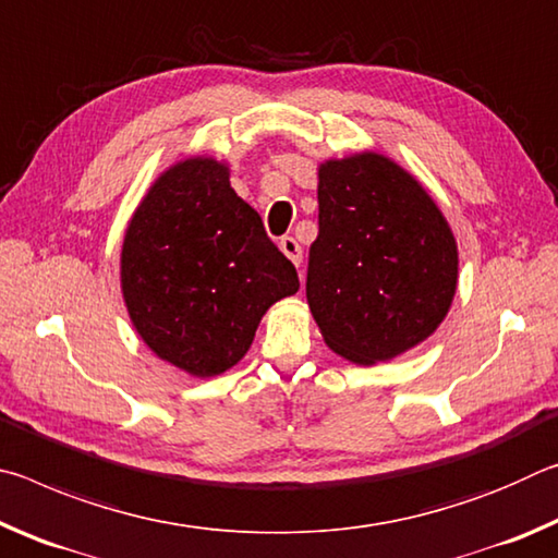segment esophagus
<instances>
[{
    "label": "esophagus",
    "instance_id": "1",
    "mask_svg": "<svg viewBox=\"0 0 558 558\" xmlns=\"http://www.w3.org/2000/svg\"><path fill=\"white\" fill-rule=\"evenodd\" d=\"M280 251L290 258L292 266H300L302 263V248H300V243L292 239V235H286V239L280 241Z\"/></svg>",
    "mask_w": 558,
    "mask_h": 558
}]
</instances>
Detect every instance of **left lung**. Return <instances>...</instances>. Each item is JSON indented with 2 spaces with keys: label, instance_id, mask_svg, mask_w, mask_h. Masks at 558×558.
<instances>
[{
  "label": "left lung",
  "instance_id": "left-lung-1",
  "mask_svg": "<svg viewBox=\"0 0 558 558\" xmlns=\"http://www.w3.org/2000/svg\"><path fill=\"white\" fill-rule=\"evenodd\" d=\"M307 305L325 344L372 366L436 332L458 290V243L418 179L379 153L317 169Z\"/></svg>",
  "mask_w": 558,
  "mask_h": 558
}]
</instances>
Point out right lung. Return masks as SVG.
Masks as SVG:
<instances>
[{"instance_id":"obj_1","label":"right lung","mask_w":558,"mask_h":558,"mask_svg":"<svg viewBox=\"0 0 558 558\" xmlns=\"http://www.w3.org/2000/svg\"><path fill=\"white\" fill-rule=\"evenodd\" d=\"M231 169L196 155L147 189L128 221L120 288L130 323L177 369L209 379L248 352L263 315L300 288Z\"/></svg>"}]
</instances>
